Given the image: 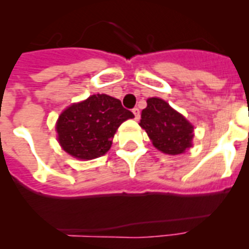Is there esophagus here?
<instances>
[{"label":"esophagus","mask_w":249,"mask_h":249,"mask_svg":"<svg viewBox=\"0 0 249 249\" xmlns=\"http://www.w3.org/2000/svg\"><path fill=\"white\" fill-rule=\"evenodd\" d=\"M132 112H133V114H135V120H140V109L138 108H133L132 109Z\"/></svg>","instance_id":"obj_1"}]
</instances>
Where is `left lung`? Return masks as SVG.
Wrapping results in <instances>:
<instances>
[{"mask_svg": "<svg viewBox=\"0 0 249 249\" xmlns=\"http://www.w3.org/2000/svg\"><path fill=\"white\" fill-rule=\"evenodd\" d=\"M140 126L146 129L153 146L166 155H181L192 147L193 126L160 98L147 100Z\"/></svg>", "mask_w": 249, "mask_h": 249, "instance_id": "8db88e82", "label": "left lung"}]
</instances>
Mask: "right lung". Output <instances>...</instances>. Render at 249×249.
<instances>
[{
    "label": "right lung",
    "mask_w": 249,
    "mask_h": 249,
    "mask_svg": "<svg viewBox=\"0 0 249 249\" xmlns=\"http://www.w3.org/2000/svg\"><path fill=\"white\" fill-rule=\"evenodd\" d=\"M133 117L117 98L93 94L61 113L56 124L58 142L74 158L93 160L107 153L121 123Z\"/></svg>",
    "instance_id": "obj_1"
}]
</instances>
